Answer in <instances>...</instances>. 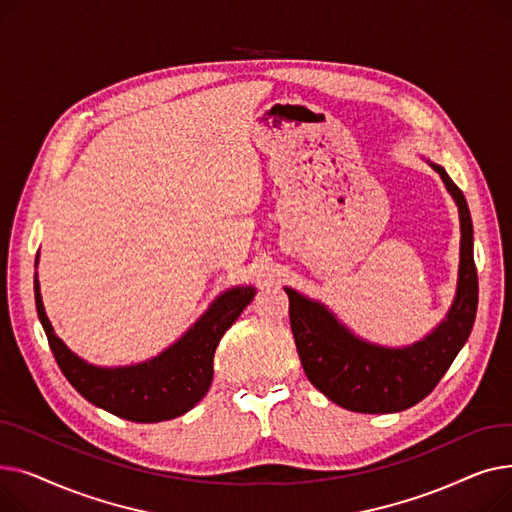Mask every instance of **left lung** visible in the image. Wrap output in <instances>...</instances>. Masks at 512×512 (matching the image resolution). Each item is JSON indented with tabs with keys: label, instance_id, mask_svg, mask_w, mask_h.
I'll use <instances>...</instances> for the list:
<instances>
[{
	"label": "left lung",
	"instance_id": "left-lung-1",
	"mask_svg": "<svg viewBox=\"0 0 512 512\" xmlns=\"http://www.w3.org/2000/svg\"><path fill=\"white\" fill-rule=\"evenodd\" d=\"M432 166L459 207L461 253L456 292L440 324L409 346H384L348 330L319 301L284 286L290 301V328L309 382L342 409L355 413L405 411L436 388L465 346L477 313V270L473 222L467 199L446 170Z\"/></svg>",
	"mask_w": 512,
	"mask_h": 512
}]
</instances>
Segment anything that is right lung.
<instances>
[{
    "instance_id": "right-lung-1",
    "label": "right lung",
    "mask_w": 512,
    "mask_h": 512,
    "mask_svg": "<svg viewBox=\"0 0 512 512\" xmlns=\"http://www.w3.org/2000/svg\"><path fill=\"white\" fill-rule=\"evenodd\" d=\"M255 292V286H232L224 290L174 344L143 363L99 367L72 353L53 332L35 274L37 315L66 380L95 407L137 423L180 417L209 392L215 348L242 309L253 301Z\"/></svg>"
}]
</instances>
